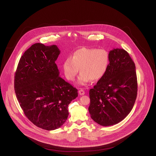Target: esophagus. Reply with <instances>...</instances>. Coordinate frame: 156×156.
I'll list each match as a JSON object with an SVG mask.
<instances>
[{
  "label": "esophagus",
  "instance_id": "34e87169",
  "mask_svg": "<svg viewBox=\"0 0 156 156\" xmlns=\"http://www.w3.org/2000/svg\"><path fill=\"white\" fill-rule=\"evenodd\" d=\"M78 92H79V94H80V95H84V94H85V92H84V90H83V89L80 90Z\"/></svg>",
  "mask_w": 156,
  "mask_h": 156
}]
</instances>
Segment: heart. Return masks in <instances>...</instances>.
Segmentation results:
<instances>
[{
  "label": "heart",
  "mask_w": 156,
  "mask_h": 156,
  "mask_svg": "<svg viewBox=\"0 0 156 156\" xmlns=\"http://www.w3.org/2000/svg\"><path fill=\"white\" fill-rule=\"evenodd\" d=\"M109 54L103 49L81 48L75 51L71 58L65 60L62 69L66 78L75 80L80 69L78 83L87 85L90 80L98 81L105 74L109 65Z\"/></svg>",
  "instance_id": "obj_1"
}]
</instances>
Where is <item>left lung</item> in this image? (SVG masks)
<instances>
[{
    "label": "left lung",
    "mask_w": 156,
    "mask_h": 156,
    "mask_svg": "<svg viewBox=\"0 0 156 156\" xmlns=\"http://www.w3.org/2000/svg\"><path fill=\"white\" fill-rule=\"evenodd\" d=\"M104 75L89 91L91 118L102 126L116 124L131 111L137 94L135 64L123 49L109 52Z\"/></svg>",
    "instance_id": "1"
}]
</instances>
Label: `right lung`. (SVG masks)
<instances>
[{"mask_svg": "<svg viewBox=\"0 0 156 156\" xmlns=\"http://www.w3.org/2000/svg\"><path fill=\"white\" fill-rule=\"evenodd\" d=\"M60 51L56 45L35 43L21 57L14 76L17 99L27 118L46 130L66 121L68 105L78 90L59 76L55 63Z\"/></svg>", "mask_w": 156, "mask_h": 156, "instance_id": "right-lung-1", "label": "right lung"}]
</instances>
